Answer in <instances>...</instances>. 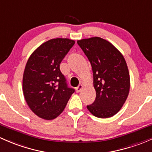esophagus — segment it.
Here are the masks:
<instances>
[{
  "instance_id": "obj_1",
  "label": "esophagus",
  "mask_w": 152,
  "mask_h": 152,
  "mask_svg": "<svg viewBox=\"0 0 152 152\" xmlns=\"http://www.w3.org/2000/svg\"><path fill=\"white\" fill-rule=\"evenodd\" d=\"M82 88H83V85H82V84H79V85L78 86V87L76 88V92H79L81 90V89H82Z\"/></svg>"
}]
</instances>
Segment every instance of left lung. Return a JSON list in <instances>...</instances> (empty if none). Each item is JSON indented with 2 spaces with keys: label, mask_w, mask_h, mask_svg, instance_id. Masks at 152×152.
I'll use <instances>...</instances> for the list:
<instances>
[{
  "label": "left lung",
  "mask_w": 152,
  "mask_h": 152,
  "mask_svg": "<svg viewBox=\"0 0 152 152\" xmlns=\"http://www.w3.org/2000/svg\"><path fill=\"white\" fill-rule=\"evenodd\" d=\"M77 44L92 65L96 97L87 105L98 118L111 117L122 108L130 91V74L121 52L100 37L79 40Z\"/></svg>",
  "instance_id": "left-lung-1"
}]
</instances>
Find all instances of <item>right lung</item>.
Segmentation results:
<instances>
[{
	"label": "right lung",
	"instance_id": "right-lung-1",
	"mask_svg": "<svg viewBox=\"0 0 152 152\" xmlns=\"http://www.w3.org/2000/svg\"><path fill=\"white\" fill-rule=\"evenodd\" d=\"M75 41L54 38L41 44L27 62L22 79L24 97L35 114L46 120L59 116L75 89L68 87L60 64Z\"/></svg>",
	"mask_w": 152,
	"mask_h": 152
}]
</instances>
